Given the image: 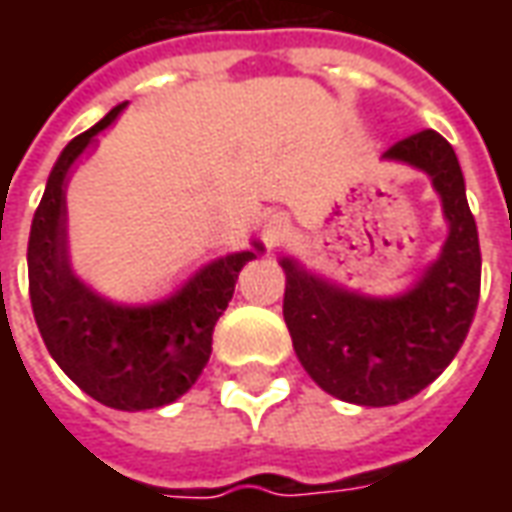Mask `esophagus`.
Masks as SVG:
<instances>
[{
    "label": "esophagus",
    "mask_w": 512,
    "mask_h": 512,
    "mask_svg": "<svg viewBox=\"0 0 512 512\" xmlns=\"http://www.w3.org/2000/svg\"><path fill=\"white\" fill-rule=\"evenodd\" d=\"M290 230V216L285 211H274L268 213L266 222H263V241L268 246H277Z\"/></svg>",
    "instance_id": "obj_1"
}]
</instances>
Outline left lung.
Listing matches in <instances>:
<instances>
[{
  "label": "left lung",
  "mask_w": 512,
  "mask_h": 512,
  "mask_svg": "<svg viewBox=\"0 0 512 512\" xmlns=\"http://www.w3.org/2000/svg\"><path fill=\"white\" fill-rule=\"evenodd\" d=\"M428 172L450 224L441 255L392 299L345 290L282 257L293 351L323 392L356 406H395L444 373L469 334L480 299V241L461 164L436 131L400 139L384 153Z\"/></svg>",
  "instance_id": "8db88e82"
}]
</instances>
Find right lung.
Wrapping results in <instances>:
<instances>
[{"label":"right lung","instance_id":"obj_1","mask_svg":"<svg viewBox=\"0 0 512 512\" xmlns=\"http://www.w3.org/2000/svg\"><path fill=\"white\" fill-rule=\"evenodd\" d=\"M123 109L115 106L71 139L51 169L29 230V301L43 343L73 384L109 408L145 411L178 400L200 378L235 279L263 246L255 241V249L213 260L178 293L147 307L115 304L87 288L68 260L65 186L73 161Z\"/></svg>","mask_w":512,"mask_h":512}]
</instances>
